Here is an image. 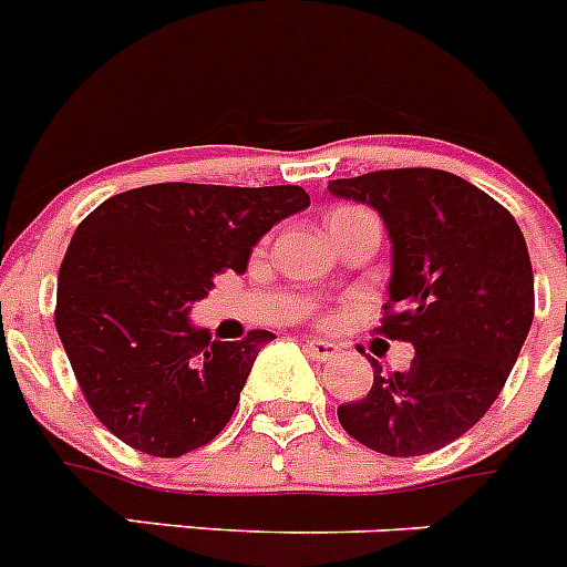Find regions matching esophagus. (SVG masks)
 Returning <instances> with one entry per match:
<instances>
[{
  "mask_svg": "<svg viewBox=\"0 0 567 567\" xmlns=\"http://www.w3.org/2000/svg\"><path fill=\"white\" fill-rule=\"evenodd\" d=\"M305 352L310 358H316V361H332L341 349H338V343L327 341V338H308L305 341Z\"/></svg>",
  "mask_w": 567,
  "mask_h": 567,
  "instance_id": "obj_1",
  "label": "esophagus"
}]
</instances>
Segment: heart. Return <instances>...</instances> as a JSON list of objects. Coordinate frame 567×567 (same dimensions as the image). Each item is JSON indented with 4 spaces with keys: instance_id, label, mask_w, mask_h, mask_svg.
Returning a JSON list of instances; mask_svg holds the SVG:
<instances>
[{
    "instance_id": "b5f03b06",
    "label": "heart",
    "mask_w": 567,
    "mask_h": 567,
    "mask_svg": "<svg viewBox=\"0 0 567 567\" xmlns=\"http://www.w3.org/2000/svg\"><path fill=\"white\" fill-rule=\"evenodd\" d=\"M352 218H367V212L355 209V206H341V209L332 212L327 224H341V220H352Z\"/></svg>"
}]
</instances>
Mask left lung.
Returning <instances> with one entry per match:
<instances>
[{"instance_id": "obj_1", "label": "left lung", "mask_w": 567, "mask_h": 567, "mask_svg": "<svg viewBox=\"0 0 567 567\" xmlns=\"http://www.w3.org/2000/svg\"><path fill=\"white\" fill-rule=\"evenodd\" d=\"M367 204L391 240L383 332L414 347L405 372L383 374L341 427L385 456H422L467 433L498 400L534 319V274L520 226L484 189L431 167L330 182Z\"/></svg>"}]
</instances>
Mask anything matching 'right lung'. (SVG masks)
<instances>
[{
  "label": "right lung",
  "mask_w": 567,
  "mask_h": 567,
  "mask_svg": "<svg viewBox=\"0 0 567 567\" xmlns=\"http://www.w3.org/2000/svg\"><path fill=\"white\" fill-rule=\"evenodd\" d=\"M308 206L293 184L173 182L114 195L78 226L58 271L55 327L86 403L116 439L176 458L224 431L274 336L212 341L189 310L215 274L246 271L259 237Z\"/></svg>",
  "instance_id": "obj_1"
}]
</instances>
